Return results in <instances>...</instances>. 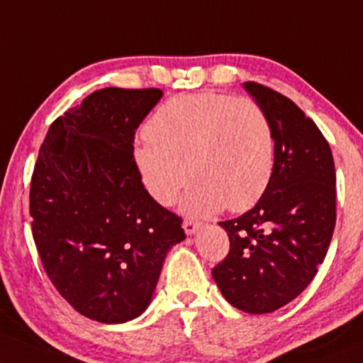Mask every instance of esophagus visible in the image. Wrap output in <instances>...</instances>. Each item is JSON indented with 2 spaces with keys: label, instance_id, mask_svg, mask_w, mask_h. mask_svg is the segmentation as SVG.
<instances>
[{
  "label": "esophagus",
  "instance_id": "obj_1",
  "mask_svg": "<svg viewBox=\"0 0 363 363\" xmlns=\"http://www.w3.org/2000/svg\"><path fill=\"white\" fill-rule=\"evenodd\" d=\"M182 228H184L186 235H194L199 230V223L194 220H184L182 221Z\"/></svg>",
  "mask_w": 363,
  "mask_h": 363
}]
</instances>
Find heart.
Wrapping results in <instances>:
<instances>
[{
	"mask_svg": "<svg viewBox=\"0 0 363 363\" xmlns=\"http://www.w3.org/2000/svg\"><path fill=\"white\" fill-rule=\"evenodd\" d=\"M147 137L133 147V162L147 193L172 206L182 199L189 216L228 206L247 211L269 189L276 167V135L264 108L248 96L184 94L157 108Z\"/></svg>",
	"mask_w": 363,
	"mask_h": 363,
	"instance_id": "obj_1",
	"label": "heart"
}]
</instances>
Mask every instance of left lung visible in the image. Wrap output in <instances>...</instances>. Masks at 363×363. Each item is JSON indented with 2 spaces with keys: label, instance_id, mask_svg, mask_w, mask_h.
I'll return each mask as SVG.
<instances>
[{
  "label": "left lung",
  "instance_id": "1",
  "mask_svg": "<svg viewBox=\"0 0 363 363\" xmlns=\"http://www.w3.org/2000/svg\"><path fill=\"white\" fill-rule=\"evenodd\" d=\"M243 86L272 121L276 167L259 203L220 223L230 252L211 274L231 306L265 314L298 298L325 260L336 221V174L328 142L298 104L259 82Z\"/></svg>",
  "mask_w": 363,
  "mask_h": 363
}]
</instances>
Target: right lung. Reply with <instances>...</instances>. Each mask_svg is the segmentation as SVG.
<instances>
[{
  "mask_svg": "<svg viewBox=\"0 0 363 363\" xmlns=\"http://www.w3.org/2000/svg\"><path fill=\"white\" fill-rule=\"evenodd\" d=\"M162 91L104 87L50 125L30 186L43 270L89 320L125 323L152 301L165 255L186 238L182 218L147 193L135 132Z\"/></svg>",
  "mask_w": 363,
  "mask_h": 363,
  "instance_id": "obj_1",
  "label": "right lung"
}]
</instances>
